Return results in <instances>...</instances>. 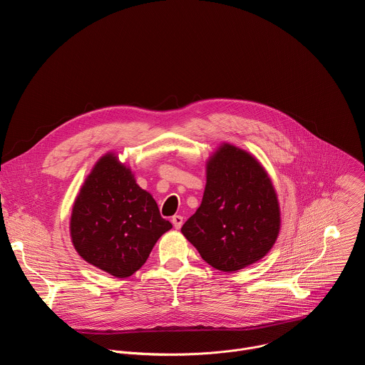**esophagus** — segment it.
I'll use <instances>...</instances> for the list:
<instances>
[{"label":"esophagus","instance_id":"esophagus-1","mask_svg":"<svg viewBox=\"0 0 365 365\" xmlns=\"http://www.w3.org/2000/svg\"><path fill=\"white\" fill-rule=\"evenodd\" d=\"M172 224H173V227H175L176 230H180L182 225H183V217H182V215H175V217L172 218Z\"/></svg>","mask_w":365,"mask_h":365}]
</instances>
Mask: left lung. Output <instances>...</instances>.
Listing matches in <instances>:
<instances>
[{
	"label": "left lung",
	"instance_id": "obj_1",
	"mask_svg": "<svg viewBox=\"0 0 365 365\" xmlns=\"http://www.w3.org/2000/svg\"><path fill=\"white\" fill-rule=\"evenodd\" d=\"M280 225L277 193L263 165L222 143L206 160L203 197L182 234L207 264L232 273L267 255Z\"/></svg>",
	"mask_w": 365,
	"mask_h": 365
}]
</instances>
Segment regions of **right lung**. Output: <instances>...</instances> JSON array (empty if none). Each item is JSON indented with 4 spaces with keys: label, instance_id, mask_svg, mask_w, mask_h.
<instances>
[{
    "label": "right lung",
    "instance_id": "right-lung-1",
    "mask_svg": "<svg viewBox=\"0 0 365 365\" xmlns=\"http://www.w3.org/2000/svg\"><path fill=\"white\" fill-rule=\"evenodd\" d=\"M172 228L130 166L108 151L93 165L73 202L71 240L93 267L114 277L134 274L154 244Z\"/></svg>",
    "mask_w": 365,
    "mask_h": 365
}]
</instances>
